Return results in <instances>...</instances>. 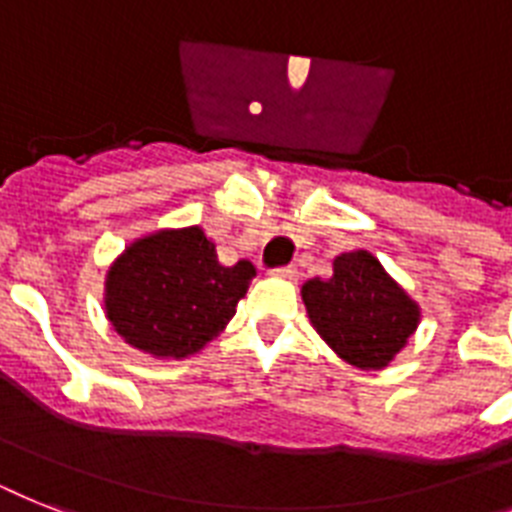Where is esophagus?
<instances>
[{"label": "esophagus", "instance_id": "obj_1", "mask_svg": "<svg viewBox=\"0 0 512 512\" xmlns=\"http://www.w3.org/2000/svg\"><path fill=\"white\" fill-rule=\"evenodd\" d=\"M273 276H278V278H286V281H294V278H297V268H294V265H286V268H278V270H273Z\"/></svg>", "mask_w": 512, "mask_h": 512}]
</instances>
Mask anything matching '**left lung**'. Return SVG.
<instances>
[{
    "instance_id": "8db88e82",
    "label": "left lung",
    "mask_w": 512,
    "mask_h": 512,
    "mask_svg": "<svg viewBox=\"0 0 512 512\" xmlns=\"http://www.w3.org/2000/svg\"><path fill=\"white\" fill-rule=\"evenodd\" d=\"M299 294L323 342L360 371L386 368L421 323L418 302L368 249L334 257L331 278H310Z\"/></svg>"
}]
</instances>
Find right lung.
<instances>
[{"mask_svg":"<svg viewBox=\"0 0 512 512\" xmlns=\"http://www.w3.org/2000/svg\"><path fill=\"white\" fill-rule=\"evenodd\" d=\"M255 265H223L202 226L157 228L107 268L105 315L126 344L157 360H184L213 342L236 315Z\"/></svg>","mask_w":512,"mask_h":512,"instance_id":"obj_1","label":"right lung"}]
</instances>
